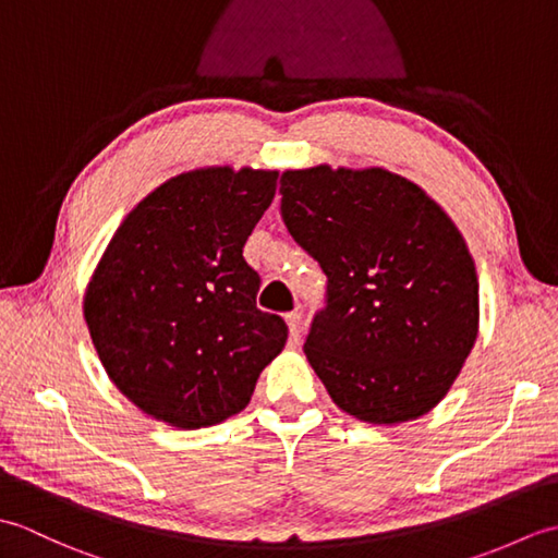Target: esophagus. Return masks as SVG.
Returning <instances> with one entry per match:
<instances>
[{"instance_id":"1","label":"esophagus","mask_w":558,"mask_h":558,"mask_svg":"<svg viewBox=\"0 0 558 558\" xmlns=\"http://www.w3.org/2000/svg\"><path fill=\"white\" fill-rule=\"evenodd\" d=\"M290 326V342L292 345H300L302 340V312H292L286 316Z\"/></svg>"}]
</instances>
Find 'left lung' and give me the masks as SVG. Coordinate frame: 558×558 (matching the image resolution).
<instances>
[{
    "label": "left lung",
    "instance_id": "1",
    "mask_svg": "<svg viewBox=\"0 0 558 558\" xmlns=\"http://www.w3.org/2000/svg\"><path fill=\"white\" fill-rule=\"evenodd\" d=\"M280 194L288 232L328 278L304 342L328 396L369 424L422 417L477 340V270L453 220L381 168L288 170Z\"/></svg>",
    "mask_w": 558,
    "mask_h": 558
}]
</instances>
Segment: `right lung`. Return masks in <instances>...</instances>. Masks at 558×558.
Listing matches in <instances>:
<instances>
[{"mask_svg":"<svg viewBox=\"0 0 558 558\" xmlns=\"http://www.w3.org/2000/svg\"><path fill=\"white\" fill-rule=\"evenodd\" d=\"M278 172L177 174L129 213L93 272L83 314L112 384L180 429L242 412L288 326L260 312L242 252Z\"/></svg>","mask_w":558,"mask_h":558,"instance_id":"right-lung-1","label":"right lung"}]
</instances>
